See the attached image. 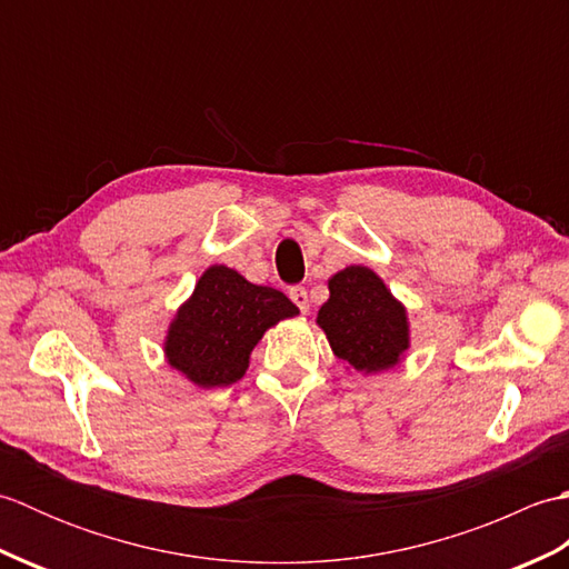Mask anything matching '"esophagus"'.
Returning <instances> with one entry per match:
<instances>
[{
	"label": "esophagus",
	"mask_w": 569,
	"mask_h": 569,
	"mask_svg": "<svg viewBox=\"0 0 569 569\" xmlns=\"http://www.w3.org/2000/svg\"><path fill=\"white\" fill-rule=\"evenodd\" d=\"M288 296H291V300H293V303L298 306V310H300V312H308L310 303H308V291H306L303 286H293L291 291H288Z\"/></svg>",
	"instance_id": "obj_1"
}]
</instances>
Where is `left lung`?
<instances>
[{
	"label": "left lung",
	"mask_w": 569,
	"mask_h": 569,
	"mask_svg": "<svg viewBox=\"0 0 569 569\" xmlns=\"http://www.w3.org/2000/svg\"><path fill=\"white\" fill-rule=\"evenodd\" d=\"M328 288L318 325L332 352L361 373L396 367L410 347L408 316L381 278L367 266H347Z\"/></svg>",
	"instance_id": "1"
}]
</instances>
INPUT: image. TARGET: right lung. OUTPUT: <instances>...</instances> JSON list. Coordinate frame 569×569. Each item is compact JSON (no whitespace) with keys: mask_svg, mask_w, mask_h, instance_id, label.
I'll return each mask as SVG.
<instances>
[{"mask_svg":"<svg viewBox=\"0 0 569 569\" xmlns=\"http://www.w3.org/2000/svg\"><path fill=\"white\" fill-rule=\"evenodd\" d=\"M296 316L298 308L281 291L214 263L178 308L163 352L168 365L200 389L229 386L244 377L263 332Z\"/></svg>","mask_w":569,"mask_h":569,"instance_id":"add662e5","label":"right lung"}]
</instances>
